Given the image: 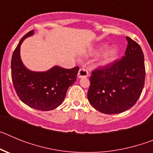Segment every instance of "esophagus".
Returning <instances> with one entry per match:
<instances>
[{"label":"esophagus","instance_id":"34e87169","mask_svg":"<svg viewBox=\"0 0 153 153\" xmlns=\"http://www.w3.org/2000/svg\"><path fill=\"white\" fill-rule=\"evenodd\" d=\"M89 76L88 70L85 68H80L78 72V77L79 78H86Z\"/></svg>","mask_w":153,"mask_h":153}]
</instances>
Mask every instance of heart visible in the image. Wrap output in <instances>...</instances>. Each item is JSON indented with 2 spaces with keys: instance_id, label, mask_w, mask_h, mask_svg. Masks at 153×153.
Segmentation results:
<instances>
[{
  "instance_id": "heart-1",
  "label": "heart",
  "mask_w": 153,
  "mask_h": 153,
  "mask_svg": "<svg viewBox=\"0 0 153 153\" xmlns=\"http://www.w3.org/2000/svg\"><path fill=\"white\" fill-rule=\"evenodd\" d=\"M106 49V46L102 45V47H100L97 50L98 52H100V51H103V50ZM117 56H118V51L117 49H110L108 50L107 51L105 52V53L103 54L102 58V63L103 64H106V63H109L111 62L114 61L116 59H117Z\"/></svg>"
}]
</instances>
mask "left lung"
<instances>
[{"mask_svg":"<svg viewBox=\"0 0 153 153\" xmlns=\"http://www.w3.org/2000/svg\"><path fill=\"white\" fill-rule=\"evenodd\" d=\"M125 56L92 71L87 97L97 110L106 114L123 113L140 98L145 84L144 55L139 44L126 36Z\"/></svg>","mask_w":153,"mask_h":153,"instance_id":"obj_1","label":"left lung"}]
</instances>
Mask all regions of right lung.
Instances as JSON below:
<instances>
[{
    "mask_svg": "<svg viewBox=\"0 0 153 153\" xmlns=\"http://www.w3.org/2000/svg\"><path fill=\"white\" fill-rule=\"evenodd\" d=\"M33 33L30 30L19 42L12 55L11 78L13 88L23 102L33 109L48 111L59 106L64 100L68 88L76 79L79 67L64 69L53 67L47 72L27 70L20 57L23 40Z\"/></svg>",
    "mask_w": 153,
    "mask_h": 153,
    "instance_id": "1",
    "label": "right lung"
}]
</instances>
